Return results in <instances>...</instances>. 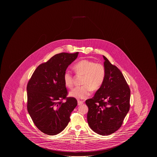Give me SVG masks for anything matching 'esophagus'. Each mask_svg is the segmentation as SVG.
<instances>
[{
    "label": "esophagus",
    "instance_id": "1",
    "mask_svg": "<svg viewBox=\"0 0 157 157\" xmlns=\"http://www.w3.org/2000/svg\"><path fill=\"white\" fill-rule=\"evenodd\" d=\"M83 103L84 102H83V101H78V105H82L83 104Z\"/></svg>",
    "mask_w": 157,
    "mask_h": 157
}]
</instances>
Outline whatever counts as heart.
<instances>
[{
  "mask_svg": "<svg viewBox=\"0 0 157 157\" xmlns=\"http://www.w3.org/2000/svg\"><path fill=\"white\" fill-rule=\"evenodd\" d=\"M73 68L78 75L83 76L82 86L73 88L69 94L78 99H84L90 96L91 89L96 90L102 86L105 77V70L103 64L89 59H82L74 65ZM64 85L71 88L73 85V77L70 71H66L63 76Z\"/></svg>",
  "mask_w": 157,
  "mask_h": 157,
  "instance_id": "obj_1",
  "label": "heart"
}]
</instances>
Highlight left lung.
<instances>
[{
	"mask_svg": "<svg viewBox=\"0 0 157 157\" xmlns=\"http://www.w3.org/2000/svg\"><path fill=\"white\" fill-rule=\"evenodd\" d=\"M103 57L105 79L94 96L85 103L90 128L99 135L108 136L121 128L128 113L130 90L121 71Z\"/></svg>",
	"mask_w": 157,
	"mask_h": 157,
	"instance_id": "8db88e82",
	"label": "left lung"
}]
</instances>
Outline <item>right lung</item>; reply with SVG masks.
Segmentation results:
<instances>
[{
	"label": "right lung",
	"instance_id": "1",
	"mask_svg": "<svg viewBox=\"0 0 157 157\" xmlns=\"http://www.w3.org/2000/svg\"><path fill=\"white\" fill-rule=\"evenodd\" d=\"M78 54L54 55L36 68L27 84V110L35 125L44 134L55 135L63 131L77 105L75 98H67L63 76Z\"/></svg>",
	"mask_w": 157,
	"mask_h": 157
}]
</instances>
